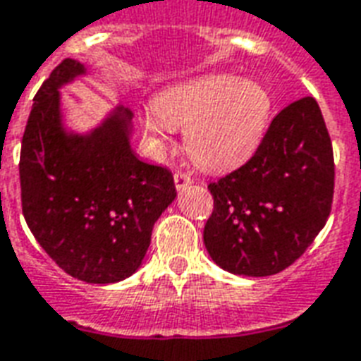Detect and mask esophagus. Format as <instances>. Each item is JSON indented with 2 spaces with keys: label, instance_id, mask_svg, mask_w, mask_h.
Segmentation results:
<instances>
[{
  "label": "esophagus",
  "instance_id": "esophagus-1",
  "mask_svg": "<svg viewBox=\"0 0 361 361\" xmlns=\"http://www.w3.org/2000/svg\"><path fill=\"white\" fill-rule=\"evenodd\" d=\"M192 183H194V180H192V177L188 173H175V186H177V190H183L184 186H188V184Z\"/></svg>",
  "mask_w": 361,
  "mask_h": 361
}]
</instances>
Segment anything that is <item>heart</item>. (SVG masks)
I'll list each match as a JSON object with an SVG mask.
<instances>
[{"instance_id": "obj_1", "label": "heart", "mask_w": 361, "mask_h": 361, "mask_svg": "<svg viewBox=\"0 0 361 361\" xmlns=\"http://www.w3.org/2000/svg\"><path fill=\"white\" fill-rule=\"evenodd\" d=\"M273 115L267 86L252 78L212 73L167 86L140 125L155 148L169 144L175 128L184 130L186 149L204 169H228L246 161L264 140Z\"/></svg>"}]
</instances>
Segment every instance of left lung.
<instances>
[{
    "label": "left lung",
    "instance_id": "left-lung-1",
    "mask_svg": "<svg viewBox=\"0 0 361 361\" xmlns=\"http://www.w3.org/2000/svg\"><path fill=\"white\" fill-rule=\"evenodd\" d=\"M204 244L221 269L267 277L298 259L325 227L335 188L333 144L314 97L271 121L256 154L212 183Z\"/></svg>",
    "mask_w": 361,
    "mask_h": 361
}]
</instances>
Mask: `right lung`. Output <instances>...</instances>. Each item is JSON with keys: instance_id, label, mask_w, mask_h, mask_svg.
I'll return each instance as SVG.
<instances>
[{"instance_id": "1", "label": "right lung", "mask_w": 361, "mask_h": 361, "mask_svg": "<svg viewBox=\"0 0 361 361\" xmlns=\"http://www.w3.org/2000/svg\"><path fill=\"white\" fill-rule=\"evenodd\" d=\"M86 67L57 65L34 97L20 148L23 215L34 238L71 277L109 285L142 265L152 228L177 198L169 169L130 148L133 111L117 105L90 133L63 123L61 88Z\"/></svg>"}]
</instances>
